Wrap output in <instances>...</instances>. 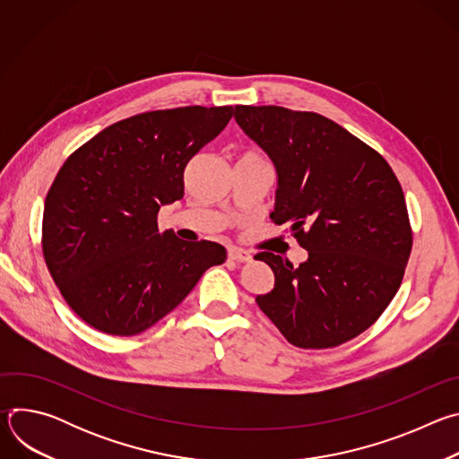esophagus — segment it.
<instances>
[{
  "instance_id": "34e87169",
  "label": "esophagus",
  "mask_w": 459,
  "mask_h": 459,
  "mask_svg": "<svg viewBox=\"0 0 459 459\" xmlns=\"http://www.w3.org/2000/svg\"><path fill=\"white\" fill-rule=\"evenodd\" d=\"M229 257L234 259V261H250V259H252V254L247 252V250H243V248L232 247V248H229Z\"/></svg>"
}]
</instances>
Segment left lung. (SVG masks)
<instances>
[{
  "instance_id": "left-lung-1",
  "label": "left lung",
  "mask_w": 459,
  "mask_h": 459,
  "mask_svg": "<svg viewBox=\"0 0 459 459\" xmlns=\"http://www.w3.org/2000/svg\"><path fill=\"white\" fill-rule=\"evenodd\" d=\"M243 133L278 172L271 220L290 225L308 252L294 267L273 252L254 257L274 273L255 303L299 349L338 347L396 296L412 248L402 185L381 154L316 112L236 105Z\"/></svg>"
}]
</instances>
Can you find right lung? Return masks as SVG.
<instances>
[{
    "instance_id": "right-lung-1",
    "label": "right lung",
    "mask_w": 459,
    "mask_h": 459,
    "mask_svg": "<svg viewBox=\"0 0 459 459\" xmlns=\"http://www.w3.org/2000/svg\"><path fill=\"white\" fill-rule=\"evenodd\" d=\"M232 107H179L121 119L73 152L48 188L41 245L69 307L96 331L136 336L174 310L227 250L158 230L183 172Z\"/></svg>"
}]
</instances>
